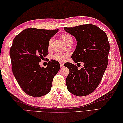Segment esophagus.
Masks as SVG:
<instances>
[{"instance_id": "1", "label": "esophagus", "mask_w": 123, "mask_h": 123, "mask_svg": "<svg viewBox=\"0 0 123 123\" xmlns=\"http://www.w3.org/2000/svg\"><path fill=\"white\" fill-rule=\"evenodd\" d=\"M60 66H61V67H63L64 64L63 63H60Z\"/></svg>"}]
</instances>
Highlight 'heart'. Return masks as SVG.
<instances>
[{
	"label": "heart",
	"instance_id": "obj_1",
	"mask_svg": "<svg viewBox=\"0 0 123 123\" xmlns=\"http://www.w3.org/2000/svg\"><path fill=\"white\" fill-rule=\"evenodd\" d=\"M61 38L62 40V41H63L66 44H69V43H72V42H73L72 36L70 34H68V33L62 34H61ZM52 41V40L51 39V40L49 42V43H48L49 48L51 46ZM68 56V54L67 53H56L53 55L52 57L53 60H56V61H59L60 62H63L66 61Z\"/></svg>",
	"mask_w": 123,
	"mask_h": 123
}]
</instances>
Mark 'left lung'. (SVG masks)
Masks as SVG:
<instances>
[{
  "instance_id": "1",
  "label": "left lung",
  "mask_w": 123,
  "mask_h": 123,
  "mask_svg": "<svg viewBox=\"0 0 123 123\" xmlns=\"http://www.w3.org/2000/svg\"><path fill=\"white\" fill-rule=\"evenodd\" d=\"M64 29L74 36L77 41L71 58L80 66V62L84 63L81 69H78V65L66 63L65 67L70 71L66 79L68 90L77 96L88 95L97 88L107 67L110 49L107 36L92 24Z\"/></svg>"
}]
</instances>
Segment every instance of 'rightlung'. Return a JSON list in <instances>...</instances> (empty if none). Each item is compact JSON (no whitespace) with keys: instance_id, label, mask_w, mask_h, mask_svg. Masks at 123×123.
<instances>
[{"instance_id":"1","label":"right lung","mask_w":123,"mask_h":123,"mask_svg":"<svg viewBox=\"0 0 123 123\" xmlns=\"http://www.w3.org/2000/svg\"><path fill=\"white\" fill-rule=\"evenodd\" d=\"M58 31L26 28L13 40L9 52L12 73L23 90L31 96L38 97L48 93L60 69L55 60L48 62L45 68L39 65L48 54L49 40Z\"/></svg>"}]
</instances>
